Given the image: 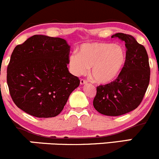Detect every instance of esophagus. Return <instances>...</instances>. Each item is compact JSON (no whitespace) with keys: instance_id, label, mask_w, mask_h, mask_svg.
<instances>
[{"instance_id":"34e87169","label":"esophagus","mask_w":159,"mask_h":159,"mask_svg":"<svg viewBox=\"0 0 159 159\" xmlns=\"http://www.w3.org/2000/svg\"><path fill=\"white\" fill-rule=\"evenodd\" d=\"M87 83H88V81H87V80H85V79H81V80H80V84H81V85L87 84Z\"/></svg>"}]
</instances>
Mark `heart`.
Listing matches in <instances>:
<instances>
[{
    "mask_svg": "<svg viewBox=\"0 0 159 159\" xmlns=\"http://www.w3.org/2000/svg\"><path fill=\"white\" fill-rule=\"evenodd\" d=\"M123 47L109 43H87L81 45L78 54L69 57L70 69L75 75H84L91 68V76L98 84L113 81L126 64Z\"/></svg>",
    "mask_w": 159,
    "mask_h": 159,
    "instance_id": "heart-1",
    "label": "heart"
}]
</instances>
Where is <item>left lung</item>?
Wrapping results in <instances>:
<instances>
[{"mask_svg": "<svg viewBox=\"0 0 159 159\" xmlns=\"http://www.w3.org/2000/svg\"><path fill=\"white\" fill-rule=\"evenodd\" d=\"M125 42L126 61L116 80L97 87L93 105L106 116H116L135 110L141 103L150 80V67L146 49L133 36L118 33L112 38Z\"/></svg>", "mask_w": 159, "mask_h": 159, "instance_id": "obj_1", "label": "left lung"}]
</instances>
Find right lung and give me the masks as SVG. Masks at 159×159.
<instances>
[{"label":"right lung","instance_id":"right-lung-1","mask_svg":"<svg viewBox=\"0 0 159 159\" xmlns=\"http://www.w3.org/2000/svg\"><path fill=\"white\" fill-rule=\"evenodd\" d=\"M69 52L66 40L44 35H34L14 48L7 82L17 107L39 118L61 113L80 84L67 68Z\"/></svg>","mask_w":159,"mask_h":159}]
</instances>
